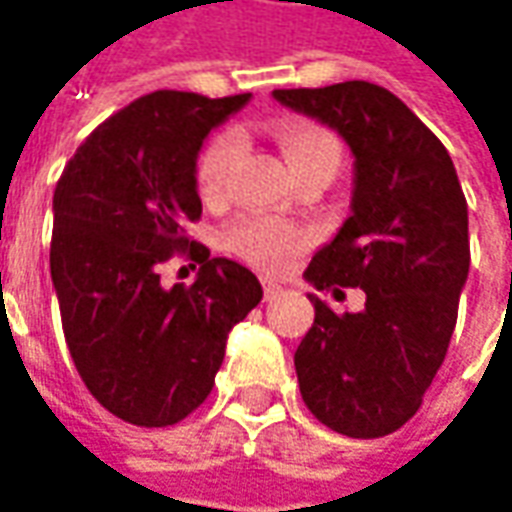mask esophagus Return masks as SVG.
Masks as SVG:
<instances>
[{
    "label": "esophagus",
    "instance_id": "1",
    "mask_svg": "<svg viewBox=\"0 0 512 512\" xmlns=\"http://www.w3.org/2000/svg\"><path fill=\"white\" fill-rule=\"evenodd\" d=\"M262 287H265V299H276L279 290H282V287L276 285V282H270V279H262Z\"/></svg>",
    "mask_w": 512,
    "mask_h": 512
}]
</instances>
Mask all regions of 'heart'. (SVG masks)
<instances>
[{"label": "heart", "instance_id": "1", "mask_svg": "<svg viewBox=\"0 0 512 512\" xmlns=\"http://www.w3.org/2000/svg\"><path fill=\"white\" fill-rule=\"evenodd\" d=\"M276 145L285 156L287 168L296 179L310 176V173H327L333 179V173L339 170L342 162V145L339 139L322 125H310V122H282L273 130ZM236 153L239 142L233 130H219L216 136L207 139V145L199 150L196 159V187L207 202H222L230 187V173L236 165ZM225 245L230 253H236L239 259H245L259 270H282L290 265V259L296 253H302L310 245V233L305 227L290 225L282 219H270V216H250L242 219L233 227H227Z\"/></svg>", "mask_w": 512, "mask_h": 512}]
</instances>
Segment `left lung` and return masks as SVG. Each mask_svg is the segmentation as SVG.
<instances>
[{
  "mask_svg": "<svg viewBox=\"0 0 512 512\" xmlns=\"http://www.w3.org/2000/svg\"><path fill=\"white\" fill-rule=\"evenodd\" d=\"M273 96L339 130L356 156L353 216L305 279L362 287L364 307L333 313L310 293L316 319L293 359L299 390L330 430L379 439L416 416L447 356L470 267L467 199L447 148L387 88L356 79Z\"/></svg>",
  "mask_w": 512,
  "mask_h": 512,
  "instance_id": "left-lung-1",
  "label": "left lung"
}]
</instances>
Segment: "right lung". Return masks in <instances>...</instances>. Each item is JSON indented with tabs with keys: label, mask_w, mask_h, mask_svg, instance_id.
I'll list each match as a JSON object with an SVG mask.
<instances>
[{
	"label": "right lung",
	"mask_w": 512,
	"mask_h": 512,
	"mask_svg": "<svg viewBox=\"0 0 512 512\" xmlns=\"http://www.w3.org/2000/svg\"><path fill=\"white\" fill-rule=\"evenodd\" d=\"M247 99L139 96L90 133L56 182L50 279L65 342L90 396L122 422L190 416L213 390L230 327L262 302L247 267L210 259L187 236L202 216L199 148ZM173 252L200 265L190 288L158 282Z\"/></svg>",
	"instance_id": "1"
}]
</instances>
